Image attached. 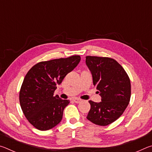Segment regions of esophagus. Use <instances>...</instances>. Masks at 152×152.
I'll return each mask as SVG.
<instances>
[{
	"instance_id": "34e87169",
	"label": "esophagus",
	"mask_w": 152,
	"mask_h": 152,
	"mask_svg": "<svg viewBox=\"0 0 152 152\" xmlns=\"http://www.w3.org/2000/svg\"><path fill=\"white\" fill-rule=\"evenodd\" d=\"M73 101L74 102H76V103H80L82 101V100L79 99H74Z\"/></svg>"
}]
</instances>
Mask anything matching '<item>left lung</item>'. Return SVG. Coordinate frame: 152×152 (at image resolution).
<instances>
[{
  "mask_svg": "<svg viewBox=\"0 0 152 152\" xmlns=\"http://www.w3.org/2000/svg\"><path fill=\"white\" fill-rule=\"evenodd\" d=\"M86 64L101 97L100 102L89 101L91 110L86 118L96 125H108L119 118L128 106L131 97L129 78L114 59L86 56Z\"/></svg>",
  "mask_w": 152,
  "mask_h": 152,
  "instance_id": "left-lung-1",
  "label": "left lung"
}]
</instances>
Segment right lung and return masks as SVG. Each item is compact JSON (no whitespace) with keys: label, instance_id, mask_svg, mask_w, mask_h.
Masks as SVG:
<instances>
[{"label":"right lung","instance_id":"right-lung-1","mask_svg":"<svg viewBox=\"0 0 152 152\" xmlns=\"http://www.w3.org/2000/svg\"><path fill=\"white\" fill-rule=\"evenodd\" d=\"M80 56L41 61L27 73L19 92V101L25 117L33 126L46 131L57 125L62 119L69 100L53 96L67 74L80 61Z\"/></svg>","mask_w":152,"mask_h":152}]
</instances>
